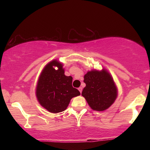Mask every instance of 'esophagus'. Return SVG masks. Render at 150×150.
<instances>
[{
  "label": "esophagus",
  "instance_id": "34e87169",
  "mask_svg": "<svg viewBox=\"0 0 150 150\" xmlns=\"http://www.w3.org/2000/svg\"><path fill=\"white\" fill-rule=\"evenodd\" d=\"M82 89H83L82 87H79V88H78V90L80 91L81 93V92H82Z\"/></svg>",
  "mask_w": 150,
  "mask_h": 150
}]
</instances>
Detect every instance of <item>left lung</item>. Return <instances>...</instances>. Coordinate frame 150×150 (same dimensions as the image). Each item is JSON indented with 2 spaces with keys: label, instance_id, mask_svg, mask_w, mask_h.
<instances>
[{
  "label": "left lung",
  "instance_id": "obj_1",
  "mask_svg": "<svg viewBox=\"0 0 150 150\" xmlns=\"http://www.w3.org/2000/svg\"><path fill=\"white\" fill-rule=\"evenodd\" d=\"M86 87L82 91V96L94 110L103 111L115 102L118 90L114 80L107 71L92 70L84 76Z\"/></svg>",
  "mask_w": 150,
  "mask_h": 150
}]
</instances>
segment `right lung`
Listing matches in <instances>:
<instances>
[{"instance_id":"right-lung-1","label":"right lung","mask_w":150,"mask_h":150,"mask_svg":"<svg viewBox=\"0 0 150 150\" xmlns=\"http://www.w3.org/2000/svg\"><path fill=\"white\" fill-rule=\"evenodd\" d=\"M56 67L58 69L54 68ZM63 64L53 60L45 66L38 81L37 99L43 107L50 112L58 113L67 108L72 98L80 92L72 86L71 76H66Z\"/></svg>"}]
</instances>
